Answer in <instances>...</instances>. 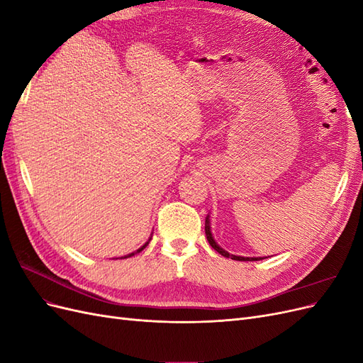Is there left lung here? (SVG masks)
Here are the masks:
<instances>
[{
	"mask_svg": "<svg viewBox=\"0 0 363 363\" xmlns=\"http://www.w3.org/2000/svg\"><path fill=\"white\" fill-rule=\"evenodd\" d=\"M204 230H206V238H207V240H208V244H211L212 248L216 250L221 256L230 257V259H233V260H245V262H247V260H248V262H252V260H260V259H262V257H240V256L230 255V252H227L225 250H223L221 247H219V245L215 242V239H213V236H212V232H211V221H208V216L206 218V227H204Z\"/></svg>",
	"mask_w": 363,
	"mask_h": 363,
	"instance_id": "1",
	"label": "left lung"
}]
</instances>
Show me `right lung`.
I'll return each instance as SVG.
<instances>
[{
    "label": "right lung",
    "instance_id": "1",
    "mask_svg": "<svg viewBox=\"0 0 363 363\" xmlns=\"http://www.w3.org/2000/svg\"><path fill=\"white\" fill-rule=\"evenodd\" d=\"M148 242H150V240H148ZM148 242H145V244H144V245H142V247H140V248H139L138 251H135V252H130V255H127V256H124V257H121V259H127V257H131V256H135V255H136V252H140L142 250H144V248H145V247L148 245Z\"/></svg>",
    "mask_w": 363,
    "mask_h": 363
}]
</instances>
